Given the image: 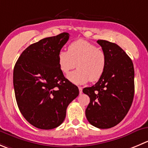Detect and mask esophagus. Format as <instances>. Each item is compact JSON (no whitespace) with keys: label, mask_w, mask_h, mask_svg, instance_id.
Wrapping results in <instances>:
<instances>
[{"label":"esophagus","mask_w":148,"mask_h":148,"mask_svg":"<svg viewBox=\"0 0 148 148\" xmlns=\"http://www.w3.org/2000/svg\"><path fill=\"white\" fill-rule=\"evenodd\" d=\"M78 89H79V94H81L83 93V88L81 86H78Z\"/></svg>","instance_id":"obj_1"}]
</instances>
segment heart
<instances>
[{"mask_svg": "<svg viewBox=\"0 0 148 148\" xmlns=\"http://www.w3.org/2000/svg\"><path fill=\"white\" fill-rule=\"evenodd\" d=\"M60 70L67 75L77 66L78 70L67 76L74 84H84L100 79L106 67V57L102 50L86 40L70 43L68 51L61 50L57 56Z\"/></svg>", "mask_w": 148, "mask_h": 148, "instance_id": "heart-1", "label": "heart"}]
</instances>
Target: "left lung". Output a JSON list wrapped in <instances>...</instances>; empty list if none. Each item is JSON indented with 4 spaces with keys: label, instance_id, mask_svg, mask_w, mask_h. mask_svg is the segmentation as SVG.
<instances>
[{
    "label": "left lung",
    "instance_id": "1",
    "mask_svg": "<svg viewBox=\"0 0 148 148\" xmlns=\"http://www.w3.org/2000/svg\"><path fill=\"white\" fill-rule=\"evenodd\" d=\"M106 57L103 75L83 92L90 98L86 116L92 126L109 129L119 124L129 112L134 94L133 62L117 44L98 40Z\"/></svg>",
    "mask_w": 148,
    "mask_h": 148
}]
</instances>
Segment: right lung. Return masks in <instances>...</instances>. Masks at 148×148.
<instances>
[{"label": "right lung", "instance_id": "add662e5", "mask_svg": "<svg viewBox=\"0 0 148 148\" xmlns=\"http://www.w3.org/2000/svg\"><path fill=\"white\" fill-rule=\"evenodd\" d=\"M70 35L62 33L28 46L15 64L13 83L18 108L35 127L52 129L64 121L69 104L79 94L64 78L57 56Z\"/></svg>", "mask_w": 148, "mask_h": 148}]
</instances>
